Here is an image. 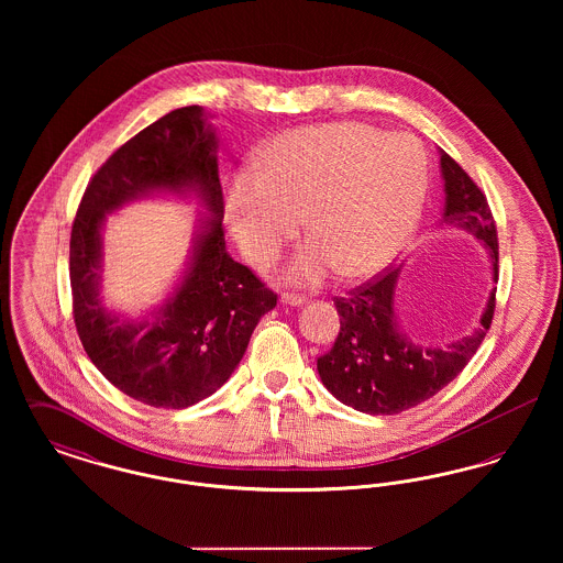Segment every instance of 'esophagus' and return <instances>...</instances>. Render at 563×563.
<instances>
[{"label":"esophagus","mask_w":563,"mask_h":563,"mask_svg":"<svg viewBox=\"0 0 563 563\" xmlns=\"http://www.w3.org/2000/svg\"><path fill=\"white\" fill-rule=\"evenodd\" d=\"M303 301H306V299H303V297H297V295H283V297H280V303H283V306H291V308H301Z\"/></svg>","instance_id":"1"}]
</instances>
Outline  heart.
Instances as JSON below:
<instances>
[{
	"label": "heart",
	"mask_w": 563,
	"mask_h": 563,
	"mask_svg": "<svg viewBox=\"0 0 563 563\" xmlns=\"http://www.w3.org/2000/svg\"><path fill=\"white\" fill-rule=\"evenodd\" d=\"M429 166L420 143L363 122H331L276 136L264 168H241L225 194L223 217L244 260L269 266L299 232L285 280L317 287L338 269L367 280L411 241L427 198Z\"/></svg>",
	"instance_id": "b5f03b06"
}]
</instances>
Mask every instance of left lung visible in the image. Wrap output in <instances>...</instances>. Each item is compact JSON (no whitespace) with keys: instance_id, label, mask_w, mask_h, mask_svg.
<instances>
[{"instance_id":"left-lung-1","label":"left lung","mask_w":563,"mask_h":563,"mask_svg":"<svg viewBox=\"0 0 563 563\" xmlns=\"http://www.w3.org/2000/svg\"><path fill=\"white\" fill-rule=\"evenodd\" d=\"M439 168L445 198L437 228L464 232L482 242L492 280L498 283L496 225L482 189L443 150H439ZM401 269L388 272L350 297L333 299L340 314V335L317 363L324 388L338 401L372 416H393L434 397L473 358L494 317L496 287L487 295L479 321L466 335L448 344L411 340L397 312Z\"/></svg>"}]
</instances>
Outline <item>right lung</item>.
Returning a JSON list of instances; mask_svg holds the SVG:
<instances>
[{"instance_id": "obj_1", "label": "right lung", "mask_w": 563, "mask_h": 563, "mask_svg": "<svg viewBox=\"0 0 563 563\" xmlns=\"http://www.w3.org/2000/svg\"><path fill=\"white\" fill-rule=\"evenodd\" d=\"M200 106L175 109L124 143L84 191L71 230L74 319L95 367L134 401L184 409L211 397L241 363L276 295L232 260L223 239L219 139ZM147 197L194 199L189 260L161 305L141 316L100 295L107 214Z\"/></svg>"}]
</instances>
